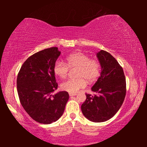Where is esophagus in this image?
<instances>
[{
	"instance_id": "34e87169",
	"label": "esophagus",
	"mask_w": 147,
	"mask_h": 147,
	"mask_svg": "<svg viewBox=\"0 0 147 147\" xmlns=\"http://www.w3.org/2000/svg\"><path fill=\"white\" fill-rule=\"evenodd\" d=\"M76 93H69V96H76Z\"/></svg>"
}]
</instances>
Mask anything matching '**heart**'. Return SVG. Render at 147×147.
Masks as SVG:
<instances>
[{
  "mask_svg": "<svg viewBox=\"0 0 147 147\" xmlns=\"http://www.w3.org/2000/svg\"><path fill=\"white\" fill-rule=\"evenodd\" d=\"M69 68H77L76 79H69L62 83L61 88L70 93H76L86 86L87 82H93L100 75V67L95 59H91L87 54L80 52L72 53L66 58V62L58 60L54 66V71L61 79L67 76Z\"/></svg>",
  "mask_w": 147,
  "mask_h": 147,
  "instance_id": "b5f03b06",
  "label": "heart"
}]
</instances>
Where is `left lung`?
<instances>
[{
    "instance_id": "obj_1",
    "label": "left lung",
    "mask_w": 147,
    "mask_h": 147,
    "mask_svg": "<svg viewBox=\"0 0 147 147\" xmlns=\"http://www.w3.org/2000/svg\"><path fill=\"white\" fill-rule=\"evenodd\" d=\"M96 57L101 67L100 76L91 91L98 94H86L81 109L88 120L101 123L112 118L121 107L126 95V78L123 68L108 52L101 50Z\"/></svg>"
}]
</instances>
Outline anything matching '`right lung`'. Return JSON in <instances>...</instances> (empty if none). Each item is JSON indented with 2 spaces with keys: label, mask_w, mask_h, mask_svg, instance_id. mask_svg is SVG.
Instances as JSON below:
<instances>
[{
  "label": "right lung",
  "mask_w": 147,
  "mask_h": 147,
  "mask_svg": "<svg viewBox=\"0 0 147 147\" xmlns=\"http://www.w3.org/2000/svg\"><path fill=\"white\" fill-rule=\"evenodd\" d=\"M60 54L58 47L35 53L24 61L17 76V89L21 105L39 123L58 121L69 100L67 91L53 94L58 88L54 66Z\"/></svg>",
  "instance_id": "obj_1"
}]
</instances>
